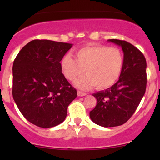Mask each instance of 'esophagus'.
<instances>
[{
  "label": "esophagus",
  "instance_id": "obj_1",
  "mask_svg": "<svg viewBox=\"0 0 160 160\" xmlns=\"http://www.w3.org/2000/svg\"><path fill=\"white\" fill-rule=\"evenodd\" d=\"M86 94H87L86 93H84V92L80 91V90H78V91H77V95H78L79 97H83V96H85V95H86Z\"/></svg>",
  "mask_w": 160,
  "mask_h": 160
}]
</instances>
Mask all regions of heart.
<instances>
[{"label": "heart", "mask_w": 160, "mask_h": 160, "mask_svg": "<svg viewBox=\"0 0 160 160\" xmlns=\"http://www.w3.org/2000/svg\"><path fill=\"white\" fill-rule=\"evenodd\" d=\"M76 59L67 54L60 61L61 70L67 80L75 81L81 89H105L116 83L122 74L124 56L120 49L106 46H88L76 50Z\"/></svg>", "instance_id": "heart-1"}]
</instances>
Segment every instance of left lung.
Instances as JSON below:
<instances>
[{"mask_svg": "<svg viewBox=\"0 0 160 160\" xmlns=\"http://www.w3.org/2000/svg\"><path fill=\"white\" fill-rule=\"evenodd\" d=\"M122 47L124 66L118 80L107 90L93 93L97 99L90 119L103 127L125 124L133 115L146 89V60L136 47L124 40L109 39Z\"/></svg>", "mask_w": 160, "mask_h": 160, "instance_id": "1", "label": "left lung"}]
</instances>
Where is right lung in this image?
I'll return each mask as SVG.
<instances>
[{"label": "right lung", "instance_id": "1", "mask_svg": "<svg viewBox=\"0 0 160 160\" xmlns=\"http://www.w3.org/2000/svg\"><path fill=\"white\" fill-rule=\"evenodd\" d=\"M70 43L35 39L25 45L13 63L12 95L24 117L40 128L62 123L77 90L62 73L60 61Z\"/></svg>", "mask_w": 160, "mask_h": 160}]
</instances>
